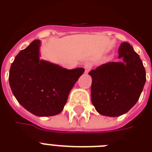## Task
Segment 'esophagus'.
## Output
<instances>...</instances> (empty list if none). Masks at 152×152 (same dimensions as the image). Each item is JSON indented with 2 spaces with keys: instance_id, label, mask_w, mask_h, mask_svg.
Wrapping results in <instances>:
<instances>
[{
  "instance_id": "34e87169",
  "label": "esophagus",
  "mask_w": 152,
  "mask_h": 152,
  "mask_svg": "<svg viewBox=\"0 0 152 152\" xmlns=\"http://www.w3.org/2000/svg\"><path fill=\"white\" fill-rule=\"evenodd\" d=\"M92 68V63L90 61L86 62L85 64H84V69H85V72L86 73H88V72L90 71L91 69Z\"/></svg>"
}]
</instances>
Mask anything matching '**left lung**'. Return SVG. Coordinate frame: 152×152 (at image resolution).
Instances as JSON below:
<instances>
[{
	"label": "left lung",
	"mask_w": 152,
	"mask_h": 152,
	"mask_svg": "<svg viewBox=\"0 0 152 152\" xmlns=\"http://www.w3.org/2000/svg\"><path fill=\"white\" fill-rule=\"evenodd\" d=\"M117 62H108L89 72L92 77L91 98L98 113L118 117L139 99L146 82V72L139 55L128 42L118 49Z\"/></svg>",
	"instance_id": "obj_1"
}]
</instances>
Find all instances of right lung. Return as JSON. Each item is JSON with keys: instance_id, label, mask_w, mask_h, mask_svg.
Returning a JSON list of instances; mask_svg holds the SVG:
<instances>
[{"instance_id": "1", "label": "right lung", "mask_w": 152, "mask_h": 152, "mask_svg": "<svg viewBox=\"0 0 152 152\" xmlns=\"http://www.w3.org/2000/svg\"><path fill=\"white\" fill-rule=\"evenodd\" d=\"M40 40H34L15 56L8 80L21 106L34 115L49 117L63 110L70 91L84 69L68 70L40 60Z\"/></svg>"}]
</instances>
